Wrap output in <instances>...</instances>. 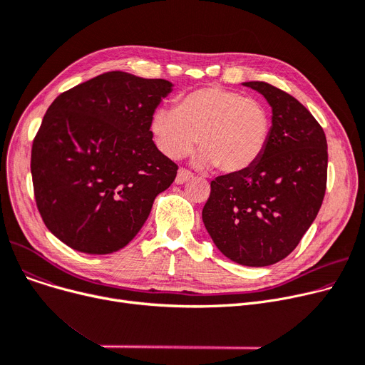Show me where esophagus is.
Returning a JSON list of instances; mask_svg holds the SVG:
<instances>
[{
  "label": "esophagus",
  "instance_id": "1",
  "mask_svg": "<svg viewBox=\"0 0 365 365\" xmlns=\"http://www.w3.org/2000/svg\"><path fill=\"white\" fill-rule=\"evenodd\" d=\"M194 178V175L190 171H187V170H185V168H180L179 171H178V176H176V183L178 185H183V183H186V182H189L190 179Z\"/></svg>",
  "mask_w": 365,
  "mask_h": 365
}]
</instances>
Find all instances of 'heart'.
I'll return each instance as SVG.
<instances>
[{
	"label": "heart",
	"mask_w": 365,
	"mask_h": 365,
	"mask_svg": "<svg viewBox=\"0 0 365 365\" xmlns=\"http://www.w3.org/2000/svg\"><path fill=\"white\" fill-rule=\"evenodd\" d=\"M149 130L157 148L170 160L186 157L198 143V165H216L225 175H241L264 153L271 115L256 99L207 86L183 94L175 109L157 108Z\"/></svg>",
	"instance_id": "obj_1"
}]
</instances>
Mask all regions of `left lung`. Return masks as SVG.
<instances>
[{
	"label": "left lung",
	"mask_w": 365,
	"mask_h": 365,
	"mask_svg": "<svg viewBox=\"0 0 365 365\" xmlns=\"http://www.w3.org/2000/svg\"><path fill=\"white\" fill-rule=\"evenodd\" d=\"M272 108L271 136L259 163L212 180L202 222L219 250L244 266H269L289 256L315 220L327 186V139L297 99L263 81Z\"/></svg>",
	"instance_id": "left-lung-1"
}]
</instances>
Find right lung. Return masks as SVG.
Returning <instances> with one entry per match:
<instances>
[{"label":"right lung","mask_w":365,"mask_h":365,"mask_svg":"<svg viewBox=\"0 0 365 365\" xmlns=\"http://www.w3.org/2000/svg\"><path fill=\"white\" fill-rule=\"evenodd\" d=\"M173 84L112 71L57 96L32 143L36 207L76 252L121 250L178 175L149 130Z\"/></svg>","instance_id":"1"}]
</instances>
